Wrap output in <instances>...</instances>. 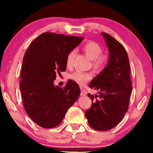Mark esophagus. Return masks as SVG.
I'll return each mask as SVG.
<instances>
[{
	"instance_id": "1",
	"label": "esophagus",
	"mask_w": 153,
	"mask_h": 153,
	"mask_svg": "<svg viewBox=\"0 0 153 153\" xmlns=\"http://www.w3.org/2000/svg\"><path fill=\"white\" fill-rule=\"evenodd\" d=\"M80 89H81V94H80V95H81V96H86L87 94V92L86 91V90L83 88L82 87H80Z\"/></svg>"
}]
</instances>
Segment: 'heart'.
<instances>
[{"label": "heart", "mask_w": 153, "mask_h": 153, "mask_svg": "<svg viewBox=\"0 0 153 153\" xmlns=\"http://www.w3.org/2000/svg\"><path fill=\"white\" fill-rule=\"evenodd\" d=\"M82 50L89 59L92 60V67L96 71H101L109 60V56L107 53H102V48L99 44L94 41H89L82 46ZM76 56V51H71L67 55L66 66L67 68H71L74 65V60ZM92 75L90 72H82L76 71L70 74L69 78L81 86H84L91 79Z\"/></svg>", "instance_id": "1"}]
</instances>
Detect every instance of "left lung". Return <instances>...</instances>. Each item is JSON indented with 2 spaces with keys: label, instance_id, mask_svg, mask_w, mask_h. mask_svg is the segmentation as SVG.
I'll list each match as a JSON object with an SVG mask.
<instances>
[{
  "label": "left lung",
  "instance_id": "obj_1",
  "mask_svg": "<svg viewBox=\"0 0 153 153\" xmlns=\"http://www.w3.org/2000/svg\"><path fill=\"white\" fill-rule=\"evenodd\" d=\"M109 52L105 68L92 80L89 87L98 94H88L92 103L85 115L90 126L95 130L107 131L122 120L128 110L132 90L130 66L124 46L107 33L102 32Z\"/></svg>",
  "mask_w": 153,
  "mask_h": 153
}]
</instances>
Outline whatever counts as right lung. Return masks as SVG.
<instances>
[{"label":"right lung","mask_w":153,"mask_h":153,"mask_svg":"<svg viewBox=\"0 0 153 153\" xmlns=\"http://www.w3.org/2000/svg\"><path fill=\"white\" fill-rule=\"evenodd\" d=\"M84 37L45 32L31 43L23 59L20 90L23 105L33 122L44 128L60 124L80 94L78 84L68 80L63 88L54 85L66 69V57Z\"/></svg>","instance_id":"1"}]
</instances>
